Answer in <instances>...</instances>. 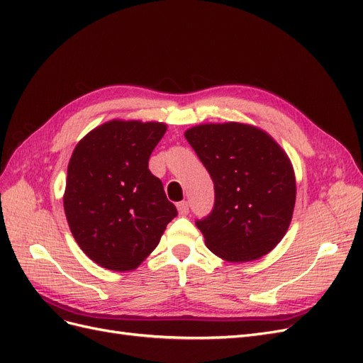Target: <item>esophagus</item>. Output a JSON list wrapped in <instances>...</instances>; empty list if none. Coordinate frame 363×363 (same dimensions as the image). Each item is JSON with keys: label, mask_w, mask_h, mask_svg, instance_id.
I'll return each instance as SVG.
<instances>
[{"label": "esophagus", "mask_w": 363, "mask_h": 363, "mask_svg": "<svg viewBox=\"0 0 363 363\" xmlns=\"http://www.w3.org/2000/svg\"><path fill=\"white\" fill-rule=\"evenodd\" d=\"M177 208H179V213L182 216H186V215L189 213V204H188V201H180L177 204Z\"/></svg>", "instance_id": "1"}]
</instances>
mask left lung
<instances>
[{
  "label": "left lung",
  "instance_id": "8db88e82",
  "mask_svg": "<svg viewBox=\"0 0 363 363\" xmlns=\"http://www.w3.org/2000/svg\"><path fill=\"white\" fill-rule=\"evenodd\" d=\"M184 138L213 182L212 212L195 221L207 248L228 262L268 255L288 232L295 206L286 152L265 131L238 123L196 125Z\"/></svg>",
  "mask_w": 363,
  "mask_h": 363
}]
</instances>
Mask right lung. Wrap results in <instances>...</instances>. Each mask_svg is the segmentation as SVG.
I'll list each match as a JSON object with an SVG mask.
<instances>
[{
	"mask_svg": "<svg viewBox=\"0 0 363 363\" xmlns=\"http://www.w3.org/2000/svg\"><path fill=\"white\" fill-rule=\"evenodd\" d=\"M164 131L162 123L111 121L72 152L65 215L77 244L103 268H138L177 216L160 179L148 169Z\"/></svg>",
	"mask_w": 363,
	"mask_h": 363,
	"instance_id": "obj_1",
	"label": "right lung"
}]
</instances>
